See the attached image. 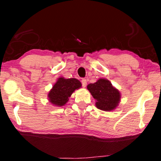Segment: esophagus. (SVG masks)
Returning <instances> with one entry per match:
<instances>
[{"instance_id": "obj_1", "label": "esophagus", "mask_w": 161, "mask_h": 161, "mask_svg": "<svg viewBox=\"0 0 161 161\" xmlns=\"http://www.w3.org/2000/svg\"><path fill=\"white\" fill-rule=\"evenodd\" d=\"M81 83H82V86L83 87H86L87 85V80L86 79H82V80H81Z\"/></svg>"}]
</instances>
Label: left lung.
<instances>
[{
	"label": "left lung",
	"mask_w": 161,
	"mask_h": 161,
	"mask_svg": "<svg viewBox=\"0 0 161 161\" xmlns=\"http://www.w3.org/2000/svg\"><path fill=\"white\" fill-rule=\"evenodd\" d=\"M87 89L95 99L96 107L105 111H113L119 103L121 94L108 80L100 78L94 83H89Z\"/></svg>",
	"instance_id": "1"
}]
</instances>
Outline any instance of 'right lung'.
<instances>
[{
	"label": "right lung",
	"instance_id": "right-lung-1",
	"mask_svg": "<svg viewBox=\"0 0 161 161\" xmlns=\"http://www.w3.org/2000/svg\"><path fill=\"white\" fill-rule=\"evenodd\" d=\"M81 86L78 79L59 78L47 94L49 102L55 106H63L68 102L72 94Z\"/></svg>",
	"mask_w": 161,
	"mask_h": 161
}]
</instances>
